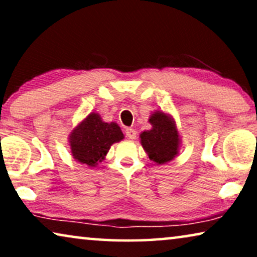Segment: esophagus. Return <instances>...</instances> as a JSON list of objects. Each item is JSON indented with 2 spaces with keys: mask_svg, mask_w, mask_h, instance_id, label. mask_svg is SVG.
Instances as JSON below:
<instances>
[{
  "mask_svg": "<svg viewBox=\"0 0 257 257\" xmlns=\"http://www.w3.org/2000/svg\"><path fill=\"white\" fill-rule=\"evenodd\" d=\"M125 135H126V137H127V138H130V139H136L137 132H136L133 128H126V130H125Z\"/></svg>",
  "mask_w": 257,
  "mask_h": 257,
  "instance_id": "1",
  "label": "esophagus"
}]
</instances>
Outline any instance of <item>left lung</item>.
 Listing matches in <instances>:
<instances>
[{"label":"left lung","instance_id":"8db88e82","mask_svg":"<svg viewBox=\"0 0 257 257\" xmlns=\"http://www.w3.org/2000/svg\"><path fill=\"white\" fill-rule=\"evenodd\" d=\"M152 128L140 135L142 145L149 158L157 164L171 161L178 154L179 135L175 122L170 115L157 111L150 117Z\"/></svg>","mask_w":257,"mask_h":257}]
</instances>
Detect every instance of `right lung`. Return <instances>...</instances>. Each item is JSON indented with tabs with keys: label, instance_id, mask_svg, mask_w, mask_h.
Masks as SVG:
<instances>
[{
	"label": "right lung",
	"instance_id": "1",
	"mask_svg": "<svg viewBox=\"0 0 257 257\" xmlns=\"http://www.w3.org/2000/svg\"><path fill=\"white\" fill-rule=\"evenodd\" d=\"M124 139L115 122H104L97 113H90L70 136L71 153L79 163L96 166L104 160L113 143Z\"/></svg>",
	"mask_w": 257,
	"mask_h": 257
}]
</instances>
